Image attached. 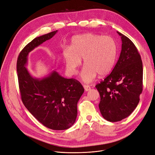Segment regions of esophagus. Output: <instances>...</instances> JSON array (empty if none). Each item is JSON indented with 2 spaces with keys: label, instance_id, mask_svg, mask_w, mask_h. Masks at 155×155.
Wrapping results in <instances>:
<instances>
[{
  "label": "esophagus",
  "instance_id": "34e87169",
  "mask_svg": "<svg viewBox=\"0 0 155 155\" xmlns=\"http://www.w3.org/2000/svg\"><path fill=\"white\" fill-rule=\"evenodd\" d=\"M83 87H84V90H85V91H90V90H91L90 86H88V85L84 84V85H83Z\"/></svg>",
  "mask_w": 155,
  "mask_h": 155
}]
</instances>
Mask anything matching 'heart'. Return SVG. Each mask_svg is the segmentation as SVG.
<instances>
[{"label": "heart", "mask_w": 155, "mask_h": 155, "mask_svg": "<svg viewBox=\"0 0 155 155\" xmlns=\"http://www.w3.org/2000/svg\"><path fill=\"white\" fill-rule=\"evenodd\" d=\"M62 57L69 74H76L83 58L85 65L81 78L91 83L99 76H106L114 68L117 59V45L109 35L86 33L73 37L70 47H64Z\"/></svg>", "instance_id": "b5f03b06"}]
</instances>
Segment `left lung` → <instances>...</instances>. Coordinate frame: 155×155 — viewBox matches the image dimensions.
I'll return each instance as SVG.
<instances>
[{
  "label": "left lung",
  "instance_id": "1",
  "mask_svg": "<svg viewBox=\"0 0 155 155\" xmlns=\"http://www.w3.org/2000/svg\"><path fill=\"white\" fill-rule=\"evenodd\" d=\"M121 38V51L112 72L95 87L101 101L99 109L110 122L126 118L137 106L142 91L143 68L137 48L125 35Z\"/></svg>",
  "mask_w": 155,
  "mask_h": 155
}]
</instances>
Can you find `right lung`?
<instances>
[{
    "mask_svg": "<svg viewBox=\"0 0 155 155\" xmlns=\"http://www.w3.org/2000/svg\"><path fill=\"white\" fill-rule=\"evenodd\" d=\"M57 31L38 37L27 45L18 57L16 69L24 106L44 126L61 130L76 121L78 102L84 92L82 84L75 79L61 76L55 71L46 77L35 78L26 68L28 53L52 38Z\"/></svg>",
    "mask_w": 155,
    "mask_h": 155,
    "instance_id": "add662e5",
    "label": "right lung"
}]
</instances>
